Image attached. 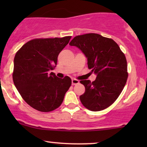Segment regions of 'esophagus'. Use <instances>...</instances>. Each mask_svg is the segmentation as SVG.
Instances as JSON below:
<instances>
[{
  "mask_svg": "<svg viewBox=\"0 0 147 147\" xmlns=\"http://www.w3.org/2000/svg\"><path fill=\"white\" fill-rule=\"evenodd\" d=\"M79 83V81L77 80V79H72V85H76V84H77Z\"/></svg>",
  "mask_w": 147,
  "mask_h": 147,
  "instance_id": "obj_1",
  "label": "esophagus"
}]
</instances>
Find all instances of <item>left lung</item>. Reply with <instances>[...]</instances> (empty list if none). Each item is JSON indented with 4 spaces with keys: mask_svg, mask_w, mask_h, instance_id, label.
<instances>
[{
    "mask_svg": "<svg viewBox=\"0 0 147 147\" xmlns=\"http://www.w3.org/2000/svg\"><path fill=\"white\" fill-rule=\"evenodd\" d=\"M69 45L85 55L88 67L97 77L94 82L82 80L85 92L79 97L88 110L99 111L113 103L124 88L128 77L127 62L119 45L111 38L90 33L75 36Z\"/></svg>",
    "mask_w": 147,
    "mask_h": 147,
    "instance_id": "1",
    "label": "left lung"
}]
</instances>
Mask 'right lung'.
I'll return each mask as SVG.
<instances>
[{"label":"right lung","mask_w":147,"mask_h":147,"mask_svg":"<svg viewBox=\"0 0 147 147\" xmlns=\"http://www.w3.org/2000/svg\"><path fill=\"white\" fill-rule=\"evenodd\" d=\"M71 36L36 38L28 41L16 52L14 59V84L28 104L41 112L59 107L72 84L66 76L58 78L49 71L56 67L59 54Z\"/></svg>","instance_id":"1"}]
</instances>
